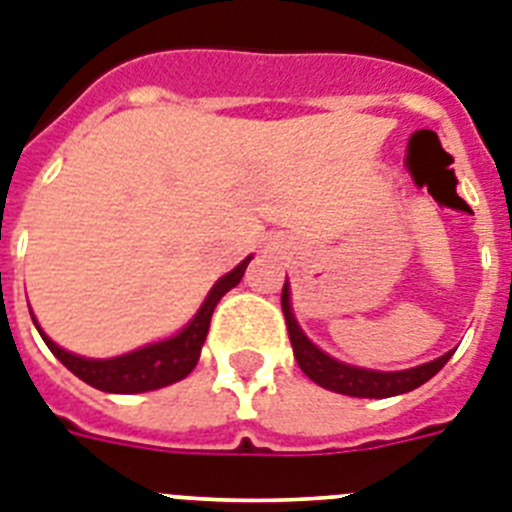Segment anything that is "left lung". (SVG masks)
Here are the masks:
<instances>
[{"instance_id": "1", "label": "left lung", "mask_w": 512, "mask_h": 512, "mask_svg": "<svg viewBox=\"0 0 512 512\" xmlns=\"http://www.w3.org/2000/svg\"><path fill=\"white\" fill-rule=\"evenodd\" d=\"M281 307L283 317H286V328H289L291 346H294L296 364L302 367V372L309 380L317 382L320 388L333 390V393L354 395V398H390V395L409 393V390L424 385L429 377H435L448 364L450 356H453V351H448V354L435 359V362H427L414 369H403V372H375V369L351 367V364L338 362V359L317 349L315 343L304 336L302 328L296 325V317L291 312L289 281L283 283Z\"/></svg>"}]
</instances>
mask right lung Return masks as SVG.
<instances>
[{"label": "right lung", "mask_w": 512, "mask_h": 512, "mask_svg": "<svg viewBox=\"0 0 512 512\" xmlns=\"http://www.w3.org/2000/svg\"><path fill=\"white\" fill-rule=\"evenodd\" d=\"M249 260L252 257L242 260L231 273L218 278V283L205 296L203 307L197 309V315L192 317L187 328L179 330L176 336L166 338V341L150 343V346L132 351V354L114 356V359H83V356L59 349L57 343L38 328V322H33H36L38 333H41V338L51 349V354L57 356L72 375H77L83 382L93 385V388L103 390V393H145V390L166 388L171 382L184 380L195 369L205 336H208L213 309H216V304L221 302V296L226 291H231L236 283L242 281Z\"/></svg>", "instance_id": "right-lung-1"}]
</instances>
